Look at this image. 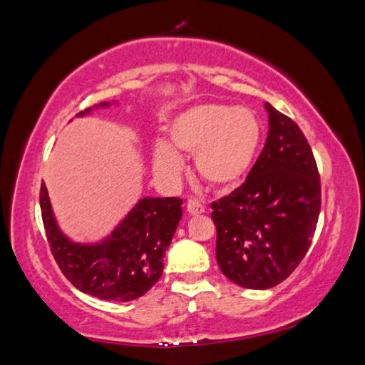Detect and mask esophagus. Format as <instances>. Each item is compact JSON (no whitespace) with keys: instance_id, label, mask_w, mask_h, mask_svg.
<instances>
[{"instance_id":"esophagus-1","label":"esophagus","mask_w":365,"mask_h":365,"mask_svg":"<svg viewBox=\"0 0 365 365\" xmlns=\"http://www.w3.org/2000/svg\"><path fill=\"white\" fill-rule=\"evenodd\" d=\"M187 212L190 215H200V213L205 212V207L198 202L197 198H190L187 202Z\"/></svg>"}]
</instances>
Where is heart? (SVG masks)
<instances>
[{
    "label": "heart",
    "instance_id": "1",
    "mask_svg": "<svg viewBox=\"0 0 365 365\" xmlns=\"http://www.w3.org/2000/svg\"><path fill=\"white\" fill-rule=\"evenodd\" d=\"M168 135L178 150L195 155L198 175L212 188L225 192L236 187L253 167L263 125L245 107L202 104L180 112ZM167 142L153 147V168L163 178H175L183 168L182 157Z\"/></svg>",
    "mask_w": 365,
    "mask_h": 365
}]
</instances>
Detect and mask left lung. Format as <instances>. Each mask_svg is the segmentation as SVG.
I'll return each mask as SVG.
<instances>
[{
	"label": "left lung",
	"instance_id": "1",
	"mask_svg": "<svg viewBox=\"0 0 365 365\" xmlns=\"http://www.w3.org/2000/svg\"><path fill=\"white\" fill-rule=\"evenodd\" d=\"M268 138L246 180L212 203L222 273L248 289H268L309 250L321 212L311 145L289 117L266 104Z\"/></svg>",
	"mask_w": 365,
	"mask_h": 365
}]
</instances>
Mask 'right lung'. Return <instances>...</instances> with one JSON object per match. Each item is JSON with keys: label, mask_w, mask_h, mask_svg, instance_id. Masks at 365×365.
<instances>
[{"label": "right lung", "mask_w": 365, "mask_h": 365, "mask_svg": "<svg viewBox=\"0 0 365 365\" xmlns=\"http://www.w3.org/2000/svg\"><path fill=\"white\" fill-rule=\"evenodd\" d=\"M101 106H107L106 102ZM91 109L78 115L89 114ZM41 217L51 253L79 291L106 301H132L160 279L165 251L182 218V198H142L109 238L79 245L56 225L48 190L41 185Z\"/></svg>", "instance_id": "obj_1"}]
</instances>
